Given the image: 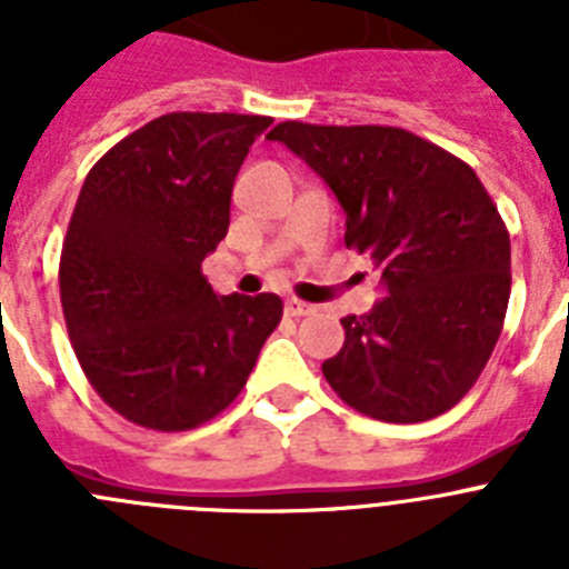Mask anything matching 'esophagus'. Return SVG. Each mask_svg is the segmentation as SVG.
Segmentation results:
<instances>
[{
  "label": "esophagus",
  "instance_id": "esophagus-1",
  "mask_svg": "<svg viewBox=\"0 0 569 569\" xmlns=\"http://www.w3.org/2000/svg\"><path fill=\"white\" fill-rule=\"evenodd\" d=\"M313 310H316L313 305H308V301H301V299L284 301V313H288V316H310Z\"/></svg>",
  "mask_w": 569,
  "mask_h": 569
}]
</instances>
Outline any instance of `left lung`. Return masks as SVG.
Here are the masks:
<instances>
[{
    "instance_id": "left-lung-1",
    "label": "left lung",
    "mask_w": 569,
    "mask_h": 569,
    "mask_svg": "<svg viewBox=\"0 0 569 569\" xmlns=\"http://www.w3.org/2000/svg\"><path fill=\"white\" fill-rule=\"evenodd\" d=\"M268 139L328 182L345 244L370 256L387 290L370 313L341 319L328 385L390 425L447 413L485 370L510 299V233L476 170L385 124L281 122Z\"/></svg>"
}]
</instances>
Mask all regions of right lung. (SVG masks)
Masks as SVG:
<instances>
[{
  "mask_svg": "<svg viewBox=\"0 0 569 569\" xmlns=\"http://www.w3.org/2000/svg\"><path fill=\"white\" fill-rule=\"evenodd\" d=\"M270 116L168 113L90 168L59 261L70 345L128 421L179 433L219 416L281 321V299L216 296L202 261Z\"/></svg>",
  "mask_w": 569,
  "mask_h": 569,
  "instance_id": "add662e5",
  "label": "right lung"
}]
</instances>
